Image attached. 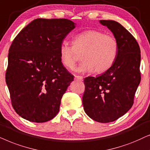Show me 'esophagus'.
I'll return each instance as SVG.
<instances>
[{"instance_id":"obj_1","label":"esophagus","mask_w":150,"mask_h":150,"mask_svg":"<svg viewBox=\"0 0 150 150\" xmlns=\"http://www.w3.org/2000/svg\"><path fill=\"white\" fill-rule=\"evenodd\" d=\"M75 79H76V80H78V81H82L83 77L82 76H79V75H75Z\"/></svg>"}]
</instances>
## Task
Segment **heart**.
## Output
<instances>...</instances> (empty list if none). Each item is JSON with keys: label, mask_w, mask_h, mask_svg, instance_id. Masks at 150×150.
I'll return each mask as SVG.
<instances>
[{"label": "heart", "mask_w": 150, "mask_h": 150, "mask_svg": "<svg viewBox=\"0 0 150 150\" xmlns=\"http://www.w3.org/2000/svg\"><path fill=\"white\" fill-rule=\"evenodd\" d=\"M118 49V42L115 37L91 29L75 35L72 46L63 42L59 51L61 62L67 69H73L81 55L83 61L77 69V72L93 71V73L101 74L112 67Z\"/></svg>", "instance_id": "b5f03b06"}]
</instances>
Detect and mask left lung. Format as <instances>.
I'll use <instances>...</instances> for the list:
<instances>
[{
	"instance_id": "1",
	"label": "left lung",
	"mask_w": 150,
	"mask_h": 150,
	"mask_svg": "<svg viewBox=\"0 0 150 150\" xmlns=\"http://www.w3.org/2000/svg\"><path fill=\"white\" fill-rule=\"evenodd\" d=\"M99 23L108 28L117 39L118 53L108 71L84 79L82 103L90 118L109 123L122 117L132 106L141 81V50L133 35L121 24L105 20Z\"/></svg>"
}]
</instances>
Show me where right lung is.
Returning <instances> with one entry per match:
<instances>
[{
    "instance_id": "obj_1",
    "label": "right lung",
    "mask_w": 150,
    "mask_h": 150,
    "mask_svg": "<svg viewBox=\"0 0 150 150\" xmlns=\"http://www.w3.org/2000/svg\"><path fill=\"white\" fill-rule=\"evenodd\" d=\"M75 27L65 18L35 19L12 42L5 80L13 109L26 120L43 123L58 113L74 79L61 62L59 47Z\"/></svg>"
}]
</instances>
